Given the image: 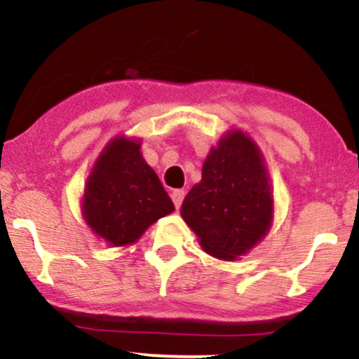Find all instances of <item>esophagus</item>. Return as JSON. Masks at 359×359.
<instances>
[{
  "label": "esophagus",
  "mask_w": 359,
  "mask_h": 359,
  "mask_svg": "<svg viewBox=\"0 0 359 359\" xmlns=\"http://www.w3.org/2000/svg\"><path fill=\"white\" fill-rule=\"evenodd\" d=\"M171 198H172V203H175V207L180 208L181 203H183L184 191L183 190H172L171 191Z\"/></svg>",
  "instance_id": "34e87169"
}]
</instances>
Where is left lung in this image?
<instances>
[{"label": "left lung", "instance_id": "obj_1", "mask_svg": "<svg viewBox=\"0 0 359 359\" xmlns=\"http://www.w3.org/2000/svg\"><path fill=\"white\" fill-rule=\"evenodd\" d=\"M181 217L205 252L233 261L251 251L273 222V195L259 147L243 130L212 147L201 181L188 191Z\"/></svg>", "mask_w": 359, "mask_h": 359}]
</instances>
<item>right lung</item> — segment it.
Segmentation results:
<instances>
[{
  "label": "right lung",
  "instance_id": "right-lung-1",
  "mask_svg": "<svg viewBox=\"0 0 359 359\" xmlns=\"http://www.w3.org/2000/svg\"><path fill=\"white\" fill-rule=\"evenodd\" d=\"M172 210L158 175L140 154V140H110L84 187L83 217L91 231L114 248L128 245Z\"/></svg>",
  "mask_w": 359,
  "mask_h": 359
}]
</instances>
